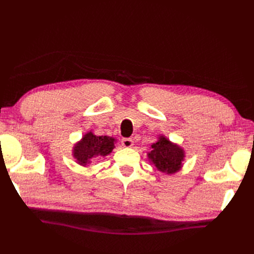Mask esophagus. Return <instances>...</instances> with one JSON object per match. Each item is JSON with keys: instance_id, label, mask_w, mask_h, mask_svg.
Segmentation results:
<instances>
[{"instance_id": "1", "label": "esophagus", "mask_w": 254, "mask_h": 254, "mask_svg": "<svg viewBox=\"0 0 254 254\" xmlns=\"http://www.w3.org/2000/svg\"><path fill=\"white\" fill-rule=\"evenodd\" d=\"M121 144L123 145L124 147H132L133 146V139L132 138H128V137L122 138Z\"/></svg>"}]
</instances>
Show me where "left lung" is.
<instances>
[{
	"label": "left lung",
	"instance_id": "1",
	"mask_svg": "<svg viewBox=\"0 0 254 254\" xmlns=\"http://www.w3.org/2000/svg\"><path fill=\"white\" fill-rule=\"evenodd\" d=\"M150 163L159 171L167 175H172L179 171L185 160V150L179 145L171 143L164 135L158 137V141L152 145V150L147 154Z\"/></svg>",
	"mask_w": 254,
	"mask_h": 254
}]
</instances>
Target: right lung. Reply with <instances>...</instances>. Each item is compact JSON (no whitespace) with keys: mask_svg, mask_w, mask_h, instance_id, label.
Returning a JSON list of instances; mask_svg holds the SVG:
<instances>
[{"mask_svg":"<svg viewBox=\"0 0 254 254\" xmlns=\"http://www.w3.org/2000/svg\"><path fill=\"white\" fill-rule=\"evenodd\" d=\"M115 148V138L97 136L89 131L73 147V157L80 166H87L96 157H105Z\"/></svg>","mask_w":254,"mask_h":254,"instance_id":"obj_1","label":"right lung"}]
</instances>
